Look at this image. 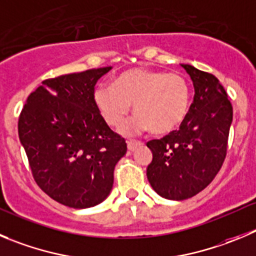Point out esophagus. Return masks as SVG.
Instances as JSON below:
<instances>
[{
    "label": "esophagus",
    "instance_id": "34e87169",
    "mask_svg": "<svg viewBox=\"0 0 256 256\" xmlns=\"http://www.w3.org/2000/svg\"><path fill=\"white\" fill-rule=\"evenodd\" d=\"M140 145H142V142H136V140H128V152H134V150H135L138 146H140Z\"/></svg>",
    "mask_w": 256,
    "mask_h": 256
}]
</instances>
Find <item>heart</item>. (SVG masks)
<instances>
[{
  "label": "heart",
  "mask_w": 256,
  "mask_h": 256,
  "mask_svg": "<svg viewBox=\"0 0 256 256\" xmlns=\"http://www.w3.org/2000/svg\"><path fill=\"white\" fill-rule=\"evenodd\" d=\"M93 102L111 128L125 122L132 104L136 116L121 128L125 135L150 128L156 135H164L176 130L187 118L190 90L178 74L135 66L118 74L114 84L97 86Z\"/></svg>",
  "instance_id": "obj_1"
}]
</instances>
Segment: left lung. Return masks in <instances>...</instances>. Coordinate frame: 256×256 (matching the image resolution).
Masks as SVG:
<instances>
[{
  "label": "left lung",
  "mask_w": 256,
  "mask_h": 256,
  "mask_svg": "<svg viewBox=\"0 0 256 256\" xmlns=\"http://www.w3.org/2000/svg\"><path fill=\"white\" fill-rule=\"evenodd\" d=\"M180 66L194 87L190 114L179 130L146 144L152 152L148 180L172 200L193 197L212 182L225 160L232 124V106L220 80L190 64Z\"/></svg>",
  "instance_id": "8db88e82"
}]
</instances>
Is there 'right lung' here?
Returning <instances> with one entry per match:
<instances>
[{"instance_id":"obj_1","label":"right lung","mask_w":256,"mask_h":256,"mask_svg":"<svg viewBox=\"0 0 256 256\" xmlns=\"http://www.w3.org/2000/svg\"><path fill=\"white\" fill-rule=\"evenodd\" d=\"M111 69L44 80L21 111L18 138L32 176L64 206L90 208L104 202L114 186V166L128 150L93 102L96 83Z\"/></svg>"}]
</instances>
